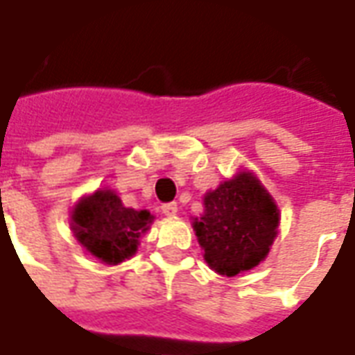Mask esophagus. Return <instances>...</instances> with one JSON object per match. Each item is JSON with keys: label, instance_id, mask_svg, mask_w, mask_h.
<instances>
[{"label": "esophagus", "instance_id": "34e87169", "mask_svg": "<svg viewBox=\"0 0 355 355\" xmlns=\"http://www.w3.org/2000/svg\"><path fill=\"white\" fill-rule=\"evenodd\" d=\"M178 211V205L173 201V203H163L162 205V213L165 216H175Z\"/></svg>", "mask_w": 355, "mask_h": 355}]
</instances>
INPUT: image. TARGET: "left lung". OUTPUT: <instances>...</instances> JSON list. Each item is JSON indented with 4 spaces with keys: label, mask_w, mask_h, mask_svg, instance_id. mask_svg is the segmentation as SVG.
<instances>
[{
    "label": "left lung",
    "mask_w": 355,
    "mask_h": 355,
    "mask_svg": "<svg viewBox=\"0 0 355 355\" xmlns=\"http://www.w3.org/2000/svg\"><path fill=\"white\" fill-rule=\"evenodd\" d=\"M203 215L193 218L203 259L220 275L259 266L277 236L279 211L253 173H239L203 198Z\"/></svg>",
    "instance_id": "left-lung-1"
}]
</instances>
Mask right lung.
Masks as SVG:
<instances>
[{"instance_id":"obj_1","label":"right lung","mask_w":355,"mask_h":355,"mask_svg":"<svg viewBox=\"0 0 355 355\" xmlns=\"http://www.w3.org/2000/svg\"><path fill=\"white\" fill-rule=\"evenodd\" d=\"M154 223L150 211L125 207L112 190L81 198L72 211V230L98 261L119 264L137 253L139 238Z\"/></svg>"}]
</instances>
